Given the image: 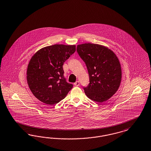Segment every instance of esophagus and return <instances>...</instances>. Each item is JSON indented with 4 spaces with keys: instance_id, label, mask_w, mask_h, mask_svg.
Instances as JSON below:
<instances>
[{
    "instance_id": "34e87169",
    "label": "esophagus",
    "mask_w": 151,
    "mask_h": 151,
    "mask_svg": "<svg viewBox=\"0 0 151 151\" xmlns=\"http://www.w3.org/2000/svg\"><path fill=\"white\" fill-rule=\"evenodd\" d=\"M74 85H75V86H78L80 85V83H79V81H76L75 83H74Z\"/></svg>"
}]
</instances>
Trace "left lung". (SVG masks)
Masks as SVG:
<instances>
[{"label": "left lung", "instance_id": "left-lung-1", "mask_svg": "<svg viewBox=\"0 0 151 151\" xmlns=\"http://www.w3.org/2000/svg\"><path fill=\"white\" fill-rule=\"evenodd\" d=\"M77 52L86 64L89 84L84 88L86 96L97 102L107 101L117 91L121 81L120 63L115 53L101 45L85 43Z\"/></svg>", "mask_w": 151, "mask_h": 151}]
</instances>
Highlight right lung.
I'll return each mask as SVG.
<instances>
[{
    "mask_svg": "<svg viewBox=\"0 0 151 151\" xmlns=\"http://www.w3.org/2000/svg\"><path fill=\"white\" fill-rule=\"evenodd\" d=\"M75 50V45L55 44L42 48L32 57L26 78L37 99L53 105L66 97L73 85L67 83L64 78L63 65Z\"/></svg>",
    "mask_w": 151,
    "mask_h": 151,
    "instance_id": "add662e5",
    "label": "right lung"
}]
</instances>
